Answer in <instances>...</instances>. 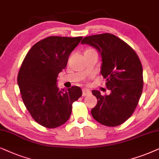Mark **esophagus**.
Masks as SVG:
<instances>
[{"instance_id": "obj_1", "label": "esophagus", "mask_w": 159, "mask_h": 159, "mask_svg": "<svg viewBox=\"0 0 159 159\" xmlns=\"http://www.w3.org/2000/svg\"><path fill=\"white\" fill-rule=\"evenodd\" d=\"M82 92H83V96L84 97L88 96V95L91 94L90 90L87 89H83V90H82Z\"/></svg>"}]
</instances>
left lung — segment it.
Masks as SVG:
<instances>
[{
    "mask_svg": "<svg viewBox=\"0 0 159 159\" xmlns=\"http://www.w3.org/2000/svg\"><path fill=\"white\" fill-rule=\"evenodd\" d=\"M81 44L95 48L102 58L100 73L106 79L109 94L93 90L97 103L92 109L97 121L107 126L125 122L136 108L143 87V67L134 50L110 33L85 37Z\"/></svg>",
    "mask_w": 159,
    "mask_h": 159,
    "instance_id": "1",
    "label": "left lung"
}]
</instances>
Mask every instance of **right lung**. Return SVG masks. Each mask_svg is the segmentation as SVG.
Here are the masks:
<instances>
[{
  "instance_id": "right-lung-1",
  "label": "right lung",
  "mask_w": 159,
  "mask_h": 159,
  "mask_svg": "<svg viewBox=\"0 0 159 159\" xmlns=\"http://www.w3.org/2000/svg\"><path fill=\"white\" fill-rule=\"evenodd\" d=\"M81 39L48 37L35 43L23 61L17 77L22 100L33 119L44 127L64 124L70 116L73 103L81 97L78 86L60 90L57 84L58 74Z\"/></svg>"
}]
</instances>
